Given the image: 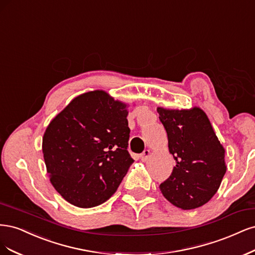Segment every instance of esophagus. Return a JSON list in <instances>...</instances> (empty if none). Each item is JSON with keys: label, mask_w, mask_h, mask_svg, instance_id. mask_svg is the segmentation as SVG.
<instances>
[{"label": "esophagus", "mask_w": 255, "mask_h": 255, "mask_svg": "<svg viewBox=\"0 0 255 255\" xmlns=\"http://www.w3.org/2000/svg\"><path fill=\"white\" fill-rule=\"evenodd\" d=\"M150 157V150H148V149H145L144 151H143V153L139 155V158H141V160L142 161H147L148 160V158Z\"/></svg>", "instance_id": "obj_1"}]
</instances>
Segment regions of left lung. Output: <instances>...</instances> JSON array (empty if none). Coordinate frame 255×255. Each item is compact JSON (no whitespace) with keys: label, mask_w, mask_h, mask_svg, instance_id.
Returning <instances> with one entry per match:
<instances>
[{"label":"left lung","mask_w":255,"mask_h":255,"mask_svg":"<svg viewBox=\"0 0 255 255\" xmlns=\"http://www.w3.org/2000/svg\"><path fill=\"white\" fill-rule=\"evenodd\" d=\"M157 111L167 132L168 150L176 160L160 191L177 208L202 207L216 194L226 174L224 146L199 107L181 110L158 107Z\"/></svg>","instance_id":"left-lung-1"}]
</instances>
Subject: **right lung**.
I'll list each match as a JSON object with an SVG mask.
<instances>
[{"label":"right lung","instance_id":"add662e5","mask_svg":"<svg viewBox=\"0 0 255 255\" xmlns=\"http://www.w3.org/2000/svg\"><path fill=\"white\" fill-rule=\"evenodd\" d=\"M128 107L104 90H94L72 100L46 127V171L65 201L89 209L117 192L133 163L127 151Z\"/></svg>","mask_w":255,"mask_h":255}]
</instances>
